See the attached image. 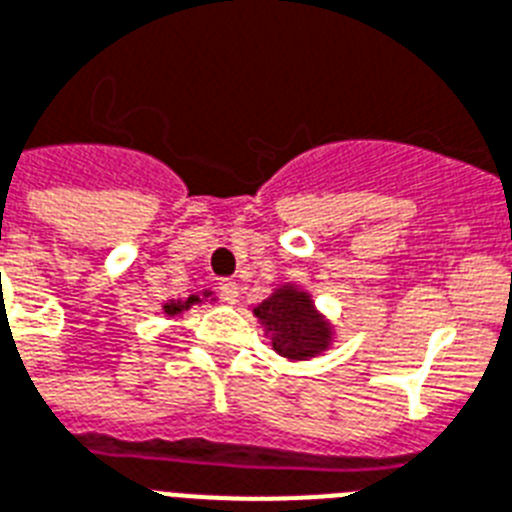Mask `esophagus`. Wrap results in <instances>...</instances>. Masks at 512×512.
Instances as JSON below:
<instances>
[{"label":"esophagus","mask_w":512,"mask_h":512,"mask_svg":"<svg viewBox=\"0 0 512 512\" xmlns=\"http://www.w3.org/2000/svg\"><path fill=\"white\" fill-rule=\"evenodd\" d=\"M220 295H222V300H225V303L233 305L235 300H238V295H240V285H238V282H235V279H222V282H220Z\"/></svg>","instance_id":"obj_1"}]
</instances>
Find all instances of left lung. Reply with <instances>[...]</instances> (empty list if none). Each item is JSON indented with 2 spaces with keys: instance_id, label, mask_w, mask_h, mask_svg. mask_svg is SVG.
Listing matches in <instances>:
<instances>
[{
  "instance_id": "obj_1",
  "label": "left lung",
  "mask_w": 512,
  "mask_h": 512,
  "mask_svg": "<svg viewBox=\"0 0 512 512\" xmlns=\"http://www.w3.org/2000/svg\"><path fill=\"white\" fill-rule=\"evenodd\" d=\"M253 316L272 336L274 352L292 362L321 355L334 339L331 323L318 313L313 298L295 285L274 290L264 303L253 308Z\"/></svg>"
}]
</instances>
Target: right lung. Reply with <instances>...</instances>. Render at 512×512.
Returning <instances> with one entry per match:
<instances>
[{
    "mask_svg": "<svg viewBox=\"0 0 512 512\" xmlns=\"http://www.w3.org/2000/svg\"><path fill=\"white\" fill-rule=\"evenodd\" d=\"M209 295H212V292L207 290L202 298H209ZM202 298H199V295H191V298H186V300H170V303L163 305L165 316H178V313H183V310H189L191 305L202 303Z\"/></svg>",
    "mask_w": 512,
    "mask_h": 512,
    "instance_id": "obj_1",
    "label": "right lung"
}]
</instances>
